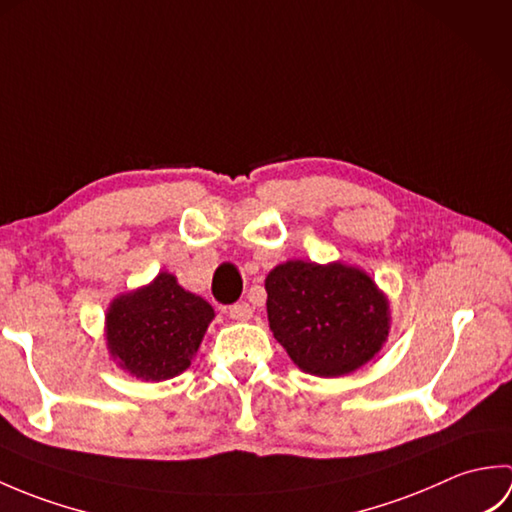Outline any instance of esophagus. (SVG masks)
<instances>
[{
	"label": "esophagus",
	"instance_id": "esophagus-1",
	"mask_svg": "<svg viewBox=\"0 0 512 512\" xmlns=\"http://www.w3.org/2000/svg\"><path fill=\"white\" fill-rule=\"evenodd\" d=\"M228 314H231V319H235V321H248L250 317H253V308H250L246 301L233 303V306L228 308Z\"/></svg>",
	"mask_w": 512,
	"mask_h": 512
}]
</instances>
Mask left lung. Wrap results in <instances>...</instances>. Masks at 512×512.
Returning a JSON list of instances; mask_svg holds the SVG:
<instances>
[{"mask_svg":"<svg viewBox=\"0 0 512 512\" xmlns=\"http://www.w3.org/2000/svg\"><path fill=\"white\" fill-rule=\"evenodd\" d=\"M270 330L301 372L352 374L389 336V301L361 268L290 259L266 277Z\"/></svg>","mask_w":512,"mask_h":512,"instance_id":"1","label":"left lung"}]
</instances>
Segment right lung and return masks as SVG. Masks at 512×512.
<instances>
[{"label": "right lung", "instance_id": "add662e5", "mask_svg": "<svg viewBox=\"0 0 512 512\" xmlns=\"http://www.w3.org/2000/svg\"><path fill=\"white\" fill-rule=\"evenodd\" d=\"M215 312L169 273L116 297L105 314L107 350L125 372L169 380L193 361Z\"/></svg>", "mask_w": 512, "mask_h": 512}]
</instances>
